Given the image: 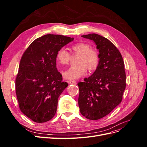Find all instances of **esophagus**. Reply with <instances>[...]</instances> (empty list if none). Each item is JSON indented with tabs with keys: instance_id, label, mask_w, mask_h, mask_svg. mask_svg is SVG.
Listing matches in <instances>:
<instances>
[{
	"instance_id": "esophagus-1",
	"label": "esophagus",
	"mask_w": 147,
	"mask_h": 147,
	"mask_svg": "<svg viewBox=\"0 0 147 147\" xmlns=\"http://www.w3.org/2000/svg\"><path fill=\"white\" fill-rule=\"evenodd\" d=\"M69 83L74 84H76L77 82H76V81H75V80H70V81H69Z\"/></svg>"
}]
</instances>
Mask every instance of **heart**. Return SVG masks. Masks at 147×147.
Masks as SVG:
<instances>
[{
	"instance_id": "obj_1",
	"label": "heart",
	"mask_w": 147,
	"mask_h": 147,
	"mask_svg": "<svg viewBox=\"0 0 147 147\" xmlns=\"http://www.w3.org/2000/svg\"><path fill=\"white\" fill-rule=\"evenodd\" d=\"M74 54L80 55L78 59V65L70 67L63 72V76L67 80H76L83 77L87 72L86 67L90 70H94L99 61V53L91 49L87 43L80 42L73 45L70 47ZM70 55L64 48H61L56 54V61L61 65L68 64Z\"/></svg>"
}]
</instances>
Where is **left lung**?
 I'll return each instance as SVG.
<instances>
[{
    "label": "left lung",
    "instance_id": "1",
    "mask_svg": "<svg viewBox=\"0 0 147 147\" xmlns=\"http://www.w3.org/2000/svg\"><path fill=\"white\" fill-rule=\"evenodd\" d=\"M82 37L95 43L99 61L94 72L78 83V106L83 116L96 120L107 115L121 102L126 88L124 64L121 53L107 38L96 34Z\"/></svg>",
    "mask_w": 147,
    "mask_h": 147
}]
</instances>
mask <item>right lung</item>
<instances>
[{"mask_svg": "<svg viewBox=\"0 0 147 147\" xmlns=\"http://www.w3.org/2000/svg\"><path fill=\"white\" fill-rule=\"evenodd\" d=\"M74 38L47 34L30 44L21 57L15 82L21 111L36 123L55 116L58 98L68 86L56 68V54Z\"/></svg>", "mask_w": 147, "mask_h": 147, "instance_id": "1", "label": "right lung"}]
</instances>
